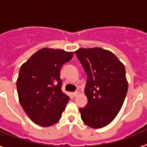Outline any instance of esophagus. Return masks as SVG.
Listing matches in <instances>:
<instances>
[{
    "mask_svg": "<svg viewBox=\"0 0 147 147\" xmlns=\"http://www.w3.org/2000/svg\"><path fill=\"white\" fill-rule=\"evenodd\" d=\"M79 94H80V91H79V90H77V91L74 92V93H73V96H74V97H76Z\"/></svg>",
    "mask_w": 147,
    "mask_h": 147,
    "instance_id": "34e87169",
    "label": "esophagus"
}]
</instances>
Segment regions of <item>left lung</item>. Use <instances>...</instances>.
<instances>
[{"mask_svg":"<svg viewBox=\"0 0 147 147\" xmlns=\"http://www.w3.org/2000/svg\"><path fill=\"white\" fill-rule=\"evenodd\" d=\"M75 54L88 75V104L80 108L82 120L102 128L115 119L124 102L128 90L125 67L113 53L101 48H81Z\"/></svg>","mask_w":147,"mask_h":147,"instance_id":"8db88e82","label":"left lung"}]
</instances>
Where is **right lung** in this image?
<instances>
[{
    "instance_id": "obj_1",
    "label": "right lung",
    "mask_w": 147,
    "mask_h": 147,
    "mask_svg": "<svg viewBox=\"0 0 147 147\" xmlns=\"http://www.w3.org/2000/svg\"><path fill=\"white\" fill-rule=\"evenodd\" d=\"M73 56L74 52L44 48L20 67L16 84L18 98L35 124L49 127L62 117L70 98L62 91L60 70Z\"/></svg>"
}]
</instances>
